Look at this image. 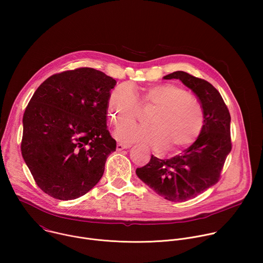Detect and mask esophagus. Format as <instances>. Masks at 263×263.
Here are the masks:
<instances>
[{
	"instance_id": "1",
	"label": "esophagus",
	"mask_w": 263,
	"mask_h": 263,
	"mask_svg": "<svg viewBox=\"0 0 263 263\" xmlns=\"http://www.w3.org/2000/svg\"><path fill=\"white\" fill-rule=\"evenodd\" d=\"M131 146V144H126V143H122V142H119L117 144V151H123V149L125 148H129Z\"/></svg>"
}]
</instances>
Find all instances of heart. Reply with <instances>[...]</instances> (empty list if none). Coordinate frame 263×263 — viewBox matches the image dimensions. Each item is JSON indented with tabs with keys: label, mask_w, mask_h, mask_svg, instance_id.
I'll use <instances>...</instances> for the list:
<instances>
[{
	"label": "heart",
	"mask_w": 263,
	"mask_h": 263,
	"mask_svg": "<svg viewBox=\"0 0 263 263\" xmlns=\"http://www.w3.org/2000/svg\"><path fill=\"white\" fill-rule=\"evenodd\" d=\"M145 122L138 126L126 123L115 131L122 142H143L155 149L176 154L190 146L200 135L204 115L199 101L174 84H156L143 87L138 96L128 84L111 90L107 115L114 125L134 121L139 108H151Z\"/></svg>",
	"instance_id": "obj_1"
}]
</instances>
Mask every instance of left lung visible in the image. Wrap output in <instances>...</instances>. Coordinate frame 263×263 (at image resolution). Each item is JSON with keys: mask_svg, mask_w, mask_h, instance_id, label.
I'll return each mask as SVG.
<instances>
[{"mask_svg": "<svg viewBox=\"0 0 263 263\" xmlns=\"http://www.w3.org/2000/svg\"><path fill=\"white\" fill-rule=\"evenodd\" d=\"M163 79H179L195 92L203 108L204 125L197 140L180 155L170 159L152 155L147 164L136 168V175L165 200L185 202L218 182L232 148L231 117L218 90L206 80L182 70Z\"/></svg>", "mask_w": 263, "mask_h": 263, "instance_id": "8db88e82", "label": "left lung"}]
</instances>
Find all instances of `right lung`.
<instances>
[{
    "label": "right lung",
    "mask_w": 263,
    "mask_h": 263,
    "mask_svg": "<svg viewBox=\"0 0 263 263\" xmlns=\"http://www.w3.org/2000/svg\"><path fill=\"white\" fill-rule=\"evenodd\" d=\"M117 81L80 67L55 73L32 96L23 117L21 149L37 186L73 200L100 181L117 141L107 129V102Z\"/></svg>",
    "instance_id": "right-lung-1"
}]
</instances>
